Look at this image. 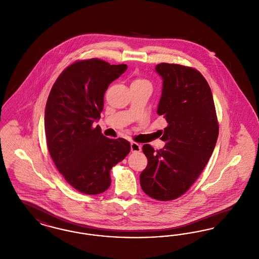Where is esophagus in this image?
<instances>
[{
  "instance_id": "1",
  "label": "esophagus",
  "mask_w": 259,
  "mask_h": 259,
  "mask_svg": "<svg viewBox=\"0 0 259 259\" xmlns=\"http://www.w3.org/2000/svg\"><path fill=\"white\" fill-rule=\"evenodd\" d=\"M142 150V148L139 144H137L135 142L131 143V151L132 152H140Z\"/></svg>"
}]
</instances>
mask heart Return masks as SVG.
I'll list each match as a JSON object with an SVG mask.
<instances>
[{
  "instance_id": "1",
  "label": "heart",
  "mask_w": 259,
  "mask_h": 259,
  "mask_svg": "<svg viewBox=\"0 0 259 259\" xmlns=\"http://www.w3.org/2000/svg\"><path fill=\"white\" fill-rule=\"evenodd\" d=\"M131 84H149V82H148L147 79H145V78H140V77H138V78H135V79L132 81Z\"/></svg>"
}]
</instances>
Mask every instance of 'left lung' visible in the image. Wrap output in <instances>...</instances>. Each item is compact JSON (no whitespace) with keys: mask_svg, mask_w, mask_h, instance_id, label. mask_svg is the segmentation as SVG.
Returning <instances> with one entry per match:
<instances>
[{"mask_svg":"<svg viewBox=\"0 0 259 259\" xmlns=\"http://www.w3.org/2000/svg\"><path fill=\"white\" fill-rule=\"evenodd\" d=\"M155 71L163 88L157 108L167 127L155 151L144 145L147 168L140 175L149 197L169 201L189 189L207 165L219 137V123L209 84L200 72L178 64L161 63Z\"/></svg>","mask_w":259,"mask_h":259,"instance_id":"left-lung-1","label":"left lung"}]
</instances>
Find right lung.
<instances>
[{
    "label": "right lung",
    "mask_w": 259,
    "mask_h": 259,
    "mask_svg": "<svg viewBox=\"0 0 259 259\" xmlns=\"http://www.w3.org/2000/svg\"><path fill=\"white\" fill-rule=\"evenodd\" d=\"M127 70L93 58L67 67L51 88L45 111L50 156L69 185L96 195L111 185V169L130 152L122 138L109 139L100 126L104 96L111 82Z\"/></svg>",
    "instance_id": "obj_1"
}]
</instances>
